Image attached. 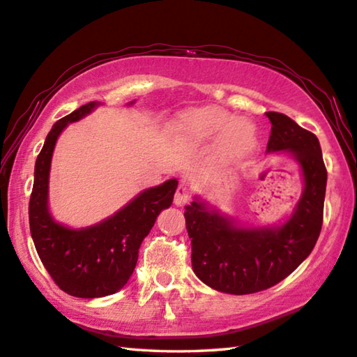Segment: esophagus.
Masks as SVG:
<instances>
[{"label":"esophagus","instance_id":"34e87169","mask_svg":"<svg viewBox=\"0 0 357 357\" xmlns=\"http://www.w3.org/2000/svg\"><path fill=\"white\" fill-rule=\"evenodd\" d=\"M190 197H191V195H190L188 186L180 183V185L177 186V190H175V195H174V204H175V205H178V207H182V205L188 204Z\"/></svg>","mask_w":357,"mask_h":357}]
</instances>
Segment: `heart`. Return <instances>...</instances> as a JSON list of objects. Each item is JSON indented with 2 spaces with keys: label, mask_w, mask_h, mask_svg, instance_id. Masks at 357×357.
I'll use <instances>...</instances> for the list:
<instances>
[{
  "label": "heart",
  "mask_w": 357,
  "mask_h": 357,
  "mask_svg": "<svg viewBox=\"0 0 357 357\" xmlns=\"http://www.w3.org/2000/svg\"><path fill=\"white\" fill-rule=\"evenodd\" d=\"M180 131L195 141L211 139L224 133L222 146L230 155H238L252 147L255 131L245 121H235L227 111L208 108L195 111L180 122Z\"/></svg>",
  "instance_id": "1"
}]
</instances>
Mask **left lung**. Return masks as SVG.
Wrapping results in <instances>:
<instances>
[{"mask_svg": "<svg viewBox=\"0 0 357 357\" xmlns=\"http://www.w3.org/2000/svg\"><path fill=\"white\" fill-rule=\"evenodd\" d=\"M266 152H289L301 166L304 191L291 216L274 227H241L196 197L185 207L196 276L211 289L249 295L279 284L309 257L321 232L328 172L318 137L280 112H266Z\"/></svg>", "mask_w": 357, "mask_h": 357, "instance_id": "left-lung-1", "label": "left lung"}]
</instances>
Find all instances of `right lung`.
<instances>
[{
    "label": "right lung",
    "mask_w": 357,
    "mask_h": 357,
    "mask_svg": "<svg viewBox=\"0 0 357 357\" xmlns=\"http://www.w3.org/2000/svg\"><path fill=\"white\" fill-rule=\"evenodd\" d=\"M98 105L89 102L79 106L53 125L36 160L29 199V229L36 251L54 284L77 298L108 296L128 282L142 240L160 211L171 207L178 185L171 178L144 190L96 226L70 229L56 222L48 210V177L56 141L68 123L83 119Z\"/></svg>",
    "instance_id": "1"
}]
</instances>
